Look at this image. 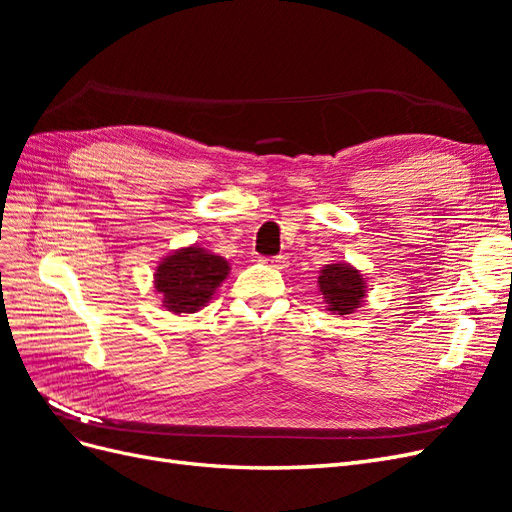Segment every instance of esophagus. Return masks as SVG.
<instances>
[{
  "mask_svg": "<svg viewBox=\"0 0 512 512\" xmlns=\"http://www.w3.org/2000/svg\"><path fill=\"white\" fill-rule=\"evenodd\" d=\"M265 262L269 267H273V269H284V267H288V258L286 256H273V258H265Z\"/></svg>",
  "mask_w": 512,
  "mask_h": 512,
  "instance_id": "esophagus-1",
  "label": "esophagus"
}]
</instances>
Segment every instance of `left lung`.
Here are the masks:
<instances>
[{"label": "left lung", "mask_w": 512, "mask_h": 512, "mask_svg": "<svg viewBox=\"0 0 512 512\" xmlns=\"http://www.w3.org/2000/svg\"><path fill=\"white\" fill-rule=\"evenodd\" d=\"M318 288L329 312L339 316L352 314L356 307L363 305L367 297L365 277L348 262H335V265L320 269Z\"/></svg>", "instance_id": "8db88e82"}]
</instances>
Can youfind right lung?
Instances as JSON below:
<instances>
[{"label": "right lung", "instance_id": "obj_1", "mask_svg": "<svg viewBox=\"0 0 512 512\" xmlns=\"http://www.w3.org/2000/svg\"><path fill=\"white\" fill-rule=\"evenodd\" d=\"M228 271L226 258L190 245L162 258L153 273V286L168 312L194 314L211 301L215 288L226 280Z\"/></svg>", "mask_w": 512, "mask_h": 512}]
</instances>
